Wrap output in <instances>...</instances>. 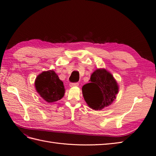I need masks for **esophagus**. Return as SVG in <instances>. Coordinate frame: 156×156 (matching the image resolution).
<instances>
[{
  "label": "esophagus",
  "mask_w": 156,
  "mask_h": 156,
  "mask_svg": "<svg viewBox=\"0 0 156 156\" xmlns=\"http://www.w3.org/2000/svg\"><path fill=\"white\" fill-rule=\"evenodd\" d=\"M79 83L78 82H74V83H71L69 84L70 87H76V86H78Z\"/></svg>",
  "instance_id": "34e87169"
}]
</instances>
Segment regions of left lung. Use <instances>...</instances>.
Listing matches in <instances>:
<instances>
[{
	"label": "left lung",
	"mask_w": 156,
	"mask_h": 156,
	"mask_svg": "<svg viewBox=\"0 0 156 156\" xmlns=\"http://www.w3.org/2000/svg\"><path fill=\"white\" fill-rule=\"evenodd\" d=\"M90 83L82 87V93L87 105L94 110H101L116 99L118 87L112 75L105 69H97L90 76Z\"/></svg>",
	"instance_id": "left-lung-1"
}]
</instances>
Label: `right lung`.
<instances>
[{
	"instance_id": "right-lung-1",
	"label": "right lung",
	"mask_w": 156,
	"mask_h": 156,
	"mask_svg": "<svg viewBox=\"0 0 156 156\" xmlns=\"http://www.w3.org/2000/svg\"><path fill=\"white\" fill-rule=\"evenodd\" d=\"M35 87L40 96L48 103L60 100L65 93L63 82L51 70L38 75L35 80Z\"/></svg>"
}]
</instances>
